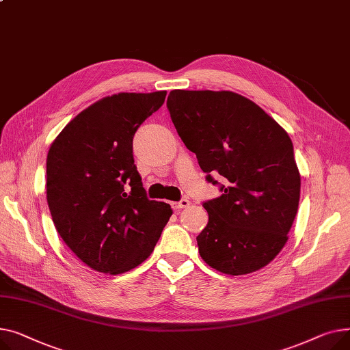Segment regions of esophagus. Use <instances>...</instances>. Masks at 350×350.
Listing matches in <instances>:
<instances>
[{
  "label": "esophagus",
  "mask_w": 350,
  "mask_h": 350,
  "mask_svg": "<svg viewBox=\"0 0 350 350\" xmlns=\"http://www.w3.org/2000/svg\"><path fill=\"white\" fill-rule=\"evenodd\" d=\"M189 204H191V202H189L188 199H180L179 202L172 203V206H174L175 209H183V208H188Z\"/></svg>",
  "instance_id": "esophagus-1"
}]
</instances>
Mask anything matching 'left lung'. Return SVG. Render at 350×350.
<instances>
[{"label":"left lung","instance_id":"obj_1","mask_svg":"<svg viewBox=\"0 0 350 350\" xmlns=\"http://www.w3.org/2000/svg\"><path fill=\"white\" fill-rule=\"evenodd\" d=\"M174 126L221 195L203 203L209 221L196 237L212 269L243 275L282 250L294 223L301 175L293 141L256 103L233 92L172 90Z\"/></svg>","mask_w":350,"mask_h":350}]
</instances>
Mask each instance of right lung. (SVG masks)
<instances>
[{
    "instance_id": "obj_1",
    "label": "right lung",
    "mask_w": 350,
    "mask_h": 350,
    "mask_svg": "<svg viewBox=\"0 0 350 350\" xmlns=\"http://www.w3.org/2000/svg\"><path fill=\"white\" fill-rule=\"evenodd\" d=\"M167 92L118 93L79 113L46 158L55 228L90 269L122 274L147 260L168 223V203L150 200L133 157L138 127Z\"/></svg>"
}]
</instances>
